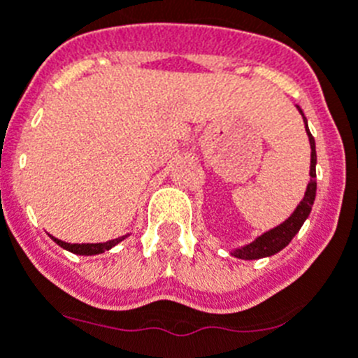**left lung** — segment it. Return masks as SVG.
Listing matches in <instances>:
<instances>
[{"label": "left lung", "mask_w": 358, "mask_h": 358, "mask_svg": "<svg viewBox=\"0 0 358 358\" xmlns=\"http://www.w3.org/2000/svg\"><path fill=\"white\" fill-rule=\"evenodd\" d=\"M296 110L300 111L303 124H306V133L309 136V145H310V170H309V185H307L306 195L300 201V204L296 206L293 213H291L289 218H286L282 224H278L277 227L270 229V231L262 232L261 236L250 241V243L243 245V247L234 248L231 250L232 257L245 259V261H254V259H262L275 255L277 252H280L282 248H286L289 245L291 239L298 234V231L301 229L303 222L309 218L310 211H313L314 199H316V142H314V136L309 131V124H307L306 115L301 111L300 106H296Z\"/></svg>", "instance_id": "8db88e82"}]
</instances>
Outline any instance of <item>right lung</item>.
<instances>
[{
    "label": "right lung",
    "instance_id": "obj_1",
    "mask_svg": "<svg viewBox=\"0 0 358 358\" xmlns=\"http://www.w3.org/2000/svg\"><path fill=\"white\" fill-rule=\"evenodd\" d=\"M127 236H129V234L119 236V238L110 239V241H104V243H67V241H62V239L55 238V236H49V238H51L52 241L58 245V247H62L64 250L72 252V254H76V255H99V254H104L106 250H111L115 245H119L120 241H124Z\"/></svg>",
    "mask_w": 358,
    "mask_h": 358
}]
</instances>
